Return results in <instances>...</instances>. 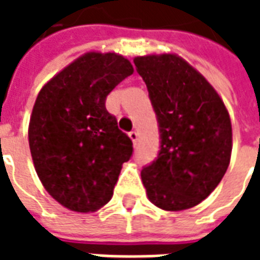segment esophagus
Listing matches in <instances>:
<instances>
[{"instance_id":"34e87169","label":"esophagus","mask_w":260,"mask_h":260,"mask_svg":"<svg viewBox=\"0 0 260 260\" xmlns=\"http://www.w3.org/2000/svg\"><path fill=\"white\" fill-rule=\"evenodd\" d=\"M128 135H129V138L132 139V142H134V145H136V143H138V138H139L138 132H136V131H131Z\"/></svg>"}]
</instances>
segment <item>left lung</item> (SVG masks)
Wrapping results in <instances>:
<instances>
[{"label": "left lung", "mask_w": 260, "mask_h": 260, "mask_svg": "<svg viewBox=\"0 0 260 260\" xmlns=\"http://www.w3.org/2000/svg\"><path fill=\"white\" fill-rule=\"evenodd\" d=\"M149 91L160 134V150L142 169L152 203L177 212L199 205L229 169L231 121L217 91L174 54L134 59Z\"/></svg>", "instance_id": "left-lung-1"}]
</instances>
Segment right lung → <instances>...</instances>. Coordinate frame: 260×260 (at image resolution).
Masks as SVG:
<instances>
[{
    "label": "right lung",
    "mask_w": 260,
    "mask_h": 260,
    "mask_svg": "<svg viewBox=\"0 0 260 260\" xmlns=\"http://www.w3.org/2000/svg\"><path fill=\"white\" fill-rule=\"evenodd\" d=\"M134 74L126 58L87 53L44 85L29 124L35 169L54 199L74 212H94L113 196L131 138L106 108V99Z\"/></svg>",
    "instance_id": "obj_1"
}]
</instances>
